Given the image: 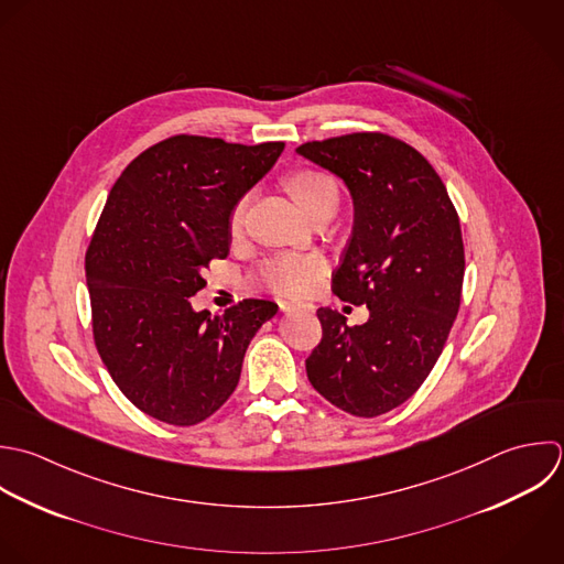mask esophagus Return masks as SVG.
Segmentation results:
<instances>
[{
    "mask_svg": "<svg viewBox=\"0 0 564 564\" xmlns=\"http://www.w3.org/2000/svg\"><path fill=\"white\" fill-rule=\"evenodd\" d=\"M283 314H294V312H312V305H294V303H279Z\"/></svg>",
    "mask_w": 564,
    "mask_h": 564,
    "instance_id": "34e87169",
    "label": "esophagus"
}]
</instances>
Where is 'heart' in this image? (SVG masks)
<instances>
[{
	"mask_svg": "<svg viewBox=\"0 0 564 564\" xmlns=\"http://www.w3.org/2000/svg\"><path fill=\"white\" fill-rule=\"evenodd\" d=\"M283 186L294 199V204L312 219L318 217L321 213L336 210L338 206V184L329 173H323L316 169H296L285 175ZM243 213H246V199H241L230 215V226L235 232L243 224ZM323 272H325V261L316 254H310V257L279 254L263 263L261 281L279 294L303 296L316 285Z\"/></svg>",
	"mask_w": 564,
	"mask_h": 564,
	"instance_id": "obj_1",
	"label": "heart"
}]
</instances>
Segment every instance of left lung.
Masks as SVG:
<instances>
[{
	"label": "left lung",
	"instance_id": "8db88e82",
	"mask_svg": "<svg viewBox=\"0 0 564 564\" xmlns=\"http://www.w3.org/2000/svg\"><path fill=\"white\" fill-rule=\"evenodd\" d=\"M299 155L338 175L354 228L334 294L369 307L365 325L321 307L323 340L305 360L312 387L356 417L404 404L429 378L457 318L464 239L448 191L429 160L387 133L305 142Z\"/></svg>",
	"mask_w": 564,
	"mask_h": 564
}]
</instances>
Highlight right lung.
I'll return each instance as SVG.
<instances>
[{"instance_id":"add662e5","label":"right lung","mask_w":564,"mask_h":564,"mask_svg":"<svg viewBox=\"0 0 564 564\" xmlns=\"http://www.w3.org/2000/svg\"><path fill=\"white\" fill-rule=\"evenodd\" d=\"M283 142L173 135L116 180L85 254L96 349L124 398L153 420L193 426L237 389L246 349L279 305L246 299L195 312L202 270L230 250V215Z\"/></svg>"}]
</instances>
